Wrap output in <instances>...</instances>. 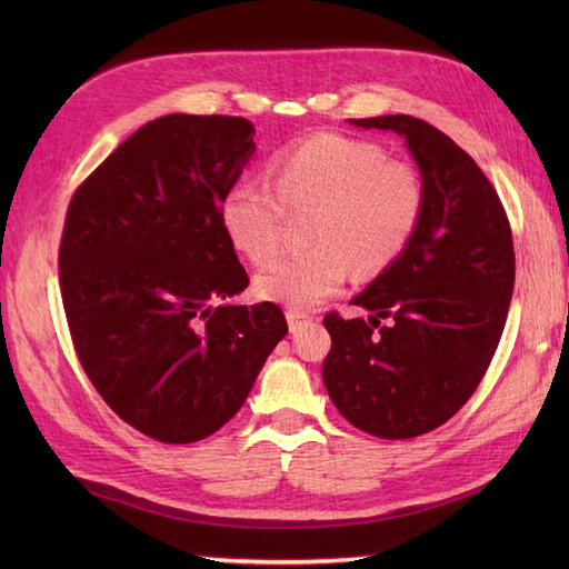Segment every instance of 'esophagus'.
<instances>
[{"instance_id":"1","label":"esophagus","mask_w":569,"mask_h":569,"mask_svg":"<svg viewBox=\"0 0 569 569\" xmlns=\"http://www.w3.org/2000/svg\"><path fill=\"white\" fill-rule=\"evenodd\" d=\"M286 320H288V328H291V332H298V330L303 328V325H308L312 318L306 316V312H300V310H288V312H286Z\"/></svg>"}]
</instances>
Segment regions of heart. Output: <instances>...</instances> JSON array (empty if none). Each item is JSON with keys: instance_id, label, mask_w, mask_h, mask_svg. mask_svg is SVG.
<instances>
[{"instance_id": "1", "label": "heart", "mask_w": 569, "mask_h": 569, "mask_svg": "<svg viewBox=\"0 0 569 569\" xmlns=\"http://www.w3.org/2000/svg\"><path fill=\"white\" fill-rule=\"evenodd\" d=\"M269 180L244 178L224 192L220 222L227 239L253 263L271 257L286 208L316 210L308 227L312 249L283 253L257 276V293L273 303L310 310L347 281L401 257L426 204L420 173L389 161L379 143L316 134L278 151Z\"/></svg>"}]
</instances>
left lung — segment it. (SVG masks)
<instances>
[{"label": "left lung", "mask_w": 569, "mask_h": 569, "mask_svg": "<svg viewBox=\"0 0 569 569\" xmlns=\"http://www.w3.org/2000/svg\"><path fill=\"white\" fill-rule=\"evenodd\" d=\"M347 122L406 141L426 204L401 257L352 298L371 316H325L322 379L355 428L408 440L450 420L497 352L516 276L511 227L489 178L442 131L406 114Z\"/></svg>", "instance_id": "8db88e82"}]
</instances>
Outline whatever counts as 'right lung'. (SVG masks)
Masks as SVG:
<instances>
[{"label": "right lung", "mask_w": 569, "mask_h": 569, "mask_svg": "<svg viewBox=\"0 0 569 569\" xmlns=\"http://www.w3.org/2000/svg\"><path fill=\"white\" fill-rule=\"evenodd\" d=\"M253 134L244 117H159L68 208L58 271L80 365L119 418L168 445L220 430L288 332L278 306L232 300L249 276L220 202Z\"/></svg>", "instance_id": "add662e5"}]
</instances>
